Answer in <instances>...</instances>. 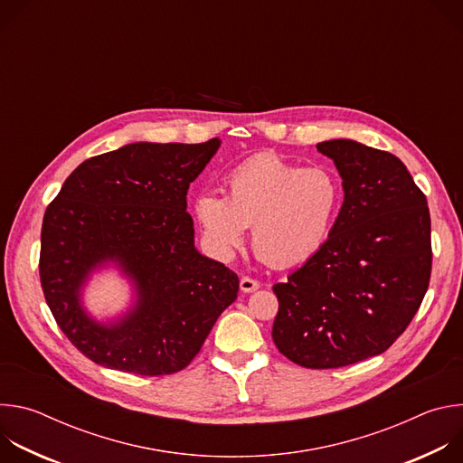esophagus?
Returning <instances> with one entry per match:
<instances>
[{
  "mask_svg": "<svg viewBox=\"0 0 463 463\" xmlns=\"http://www.w3.org/2000/svg\"><path fill=\"white\" fill-rule=\"evenodd\" d=\"M258 288H260V284H258L254 279L243 277V279L240 280V289H241L243 293H252V291H256Z\"/></svg>",
  "mask_w": 463,
  "mask_h": 463,
  "instance_id": "1",
  "label": "esophagus"
}]
</instances>
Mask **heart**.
<instances>
[{
	"label": "heart",
	"mask_w": 463,
	"mask_h": 463,
	"mask_svg": "<svg viewBox=\"0 0 463 463\" xmlns=\"http://www.w3.org/2000/svg\"><path fill=\"white\" fill-rule=\"evenodd\" d=\"M339 179L326 168H300L261 154L232 168L225 197H195L194 216L220 258H231L252 227V249L273 268L311 258L327 240L341 205Z\"/></svg>",
	"instance_id": "heart-1"
}]
</instances>
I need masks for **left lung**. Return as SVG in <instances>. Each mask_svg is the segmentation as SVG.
<instances>
[{"instance_id":"8db88e82","label":"left lung","mask_w":463,"mask_h":463,"mask_svg":"<svg viewBox=\"0 0 463 463\" xmlns=\"http://www.w3.org/2000/svg\"><path fill=\"white\" fill-rule=\"evenodd\" d=\"M343 179L345 202L324 245L275 284L277 348L306 368L383 354L416 315L430 280V214L407 166L352 139L317 145Z\"/></svg>"}]
</instances>
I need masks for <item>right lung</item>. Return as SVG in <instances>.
Here are the masks:
<instances>
[{
    "label": "right lung",
    "instance_id": "1",
    "mask_svg": "<svg viewBox=\"0 0 463 463\" xmlns=\"http://www.w3.org/2000/svg\"><path fill=\"white\" fill-rule=\"evenodd\" d=\"M220 145H126L79 165L47 207L42 289L65 337L93 363L139 375L179 372L236 300L238 277L195 249L186 213V190ZM108 267L135 297L124 314L99 321L83 291Z\"/></svg>",
    "mask_w": 463,
    "mask_h": 463
}]
</instances>
